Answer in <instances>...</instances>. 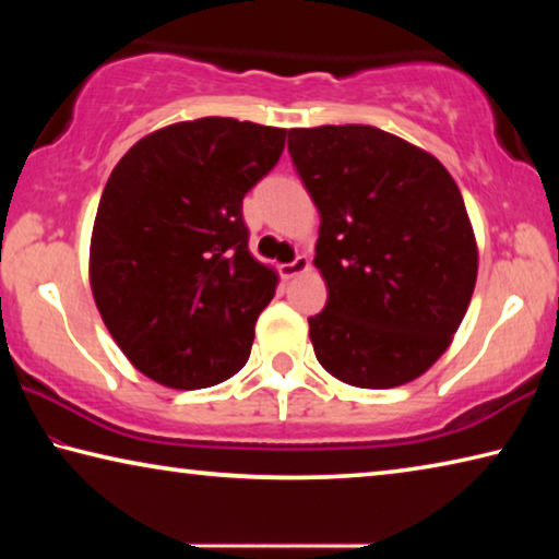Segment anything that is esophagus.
<instances>
[{"mask_svg": "<svg viewBox=\"0 0 559 559\" xmlns=\"http://www.w3.org/2000/svg\"><path fill=\"white\" fill-rule=\"evenodd\" d=\"M308 266H310V261H308L306 257H296L290 263H283V266H281V276L286 278V281H290V278L300 276V273H306Z\"/></svg>", "mask_w": 559, "mask_h": 559, "instance_id": "1", "label": "esophagus"}]
</instances>
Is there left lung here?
Segmentation results:
<instances>
[{
	"label": "left lung",
	"instance_id": "obj_1",
	"mask_svg": "<svg viewBox=\"0 0 559 559\" xmlns=\"http://www.w3.org/2000/svg\"><path fill=\"white\" fill-rule=\"evenodd\" d=\"M320 212L328 302L308 318L318 362L353 386L412 382L449 347L473 296L476 239L437 157L372 126L288 130Z\"/></svg>",
	"mask_w": 559,
	"mask_h": 559
}]
</instances>
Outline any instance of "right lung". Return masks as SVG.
I'll return each mask as SVG.
<instances>
[{"mask_svg": "<svg viewBox=\"0 0 559 559\" xmlns=\"http://www.w3.org/2000/svg\"><path fill=\"white\" fill-rule=\"evenodd\" d=\"M286 130L200 118L132 145L103 189L91 288L103 323L140 372L202 390L246 365L276 273L249 251L241 204Z\"/></svg>", "mask_w": 559, "mask_h": 559, "instance_id": "1", "label": "right lung"}]
</instances>
